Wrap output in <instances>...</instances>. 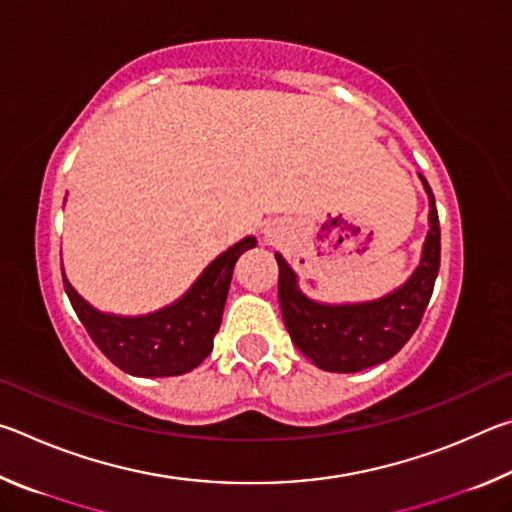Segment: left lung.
Instances as JSON below:
<instances>
[{
  "instance_id": "8db88e82",
  "label": "left lung",
  "mask_w": 512,
  "mask_h": 512,
  "mask_svg": "<svg viewBox=\"0 0 512 512\" xmlns=\"http://www.w3.org/2000/svg\"><path fill=\"white\" fill-rule=\"evenodd\" d=\"M429 196V230L420 262L409 280L386 296L366 302L329 305L305 296L298 275L280 253H275L280 277L282 318L291 341L305 357L327 372H359L384 363L404 348L418 329L429 305L433 282L440 268V225L431 187L418 173Z\"/></svg>"
}]
</instances>
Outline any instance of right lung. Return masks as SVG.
<instances>
[{
	"instance_id": "add662e5",
	"label": "right lung",
	"mask_w": 512,
	"mask_h": 512,
	"mask_svg": "<svg viewBox=\"0 0 512 512\" xmlns=\"http://www.w3.org/2000/svg\"><path fill=\"white\" fill-rule=\"evenodd\" d=\"M255 244V237H244L223 250L183 296L151 314L119 316L92 307L63 271L65 293L92 341L117 368L133 377L185 375L212 352L232 271L237 259Z\"/></svg>"
}]
</instances>
